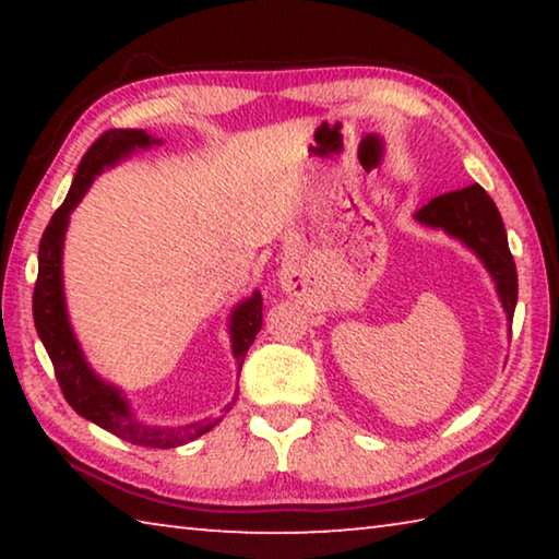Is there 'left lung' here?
<instances>
[{
	"mask_svg": "<svg viewBox=\"0 0 559 559\" xmlns=\"http://www.w3.org/2000/svg\"><path fill=\"white\" fill-rule=\"evenodd\" d=\"M416 219L427 226L449 231L478 253L498 286L500 302H503L508 320L513 323L518 302V271L513 253L508 249V234L498 206L490 200L480 185H468L463 189L433 197L416 212Z\"/></svg>",
	"mask_w": 559,
	"mask_h": 559,
	"instance_id": "8db88e82",
	"label": "left lung"
}]
</instances>
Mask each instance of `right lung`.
Wrapping results in <instances>:
<instances>
[{
  "instance_id": "right-lung-1",
  "label": "right lung",
  "mask_w": 559,
  "mask_h": 559,
  "mask_svg": "<svg viewBox=\"0 0 559 559\" xmlns=\"http://www.w3.org/2000/svg\"><path fill=\"white\" fill-rule=\"evenodd\" d=\"M159 145V140L150 138L145 130H106L103 135L88 147L83 155L75 177L71 182L69 194H66L63 204L53 212L49 226L41 236L39 243V276H36L34 286V325L39 333L46 353L51 357L56 382H59L66 402L71 404L75 414L83 419L98 424L100 429L116 433L118 439L138 443V447L150 449H175L182 443L192 441L202 433L210 431L216 421L204 419L189 427H175V429H159L140 424L135 416L130 414L128 402L122 400L116 386L98 380L88 367L79 343H75L73 330L69 325V316H66L63 306V283H61V251H63V234L66 224H69V214L73 206L81 202L86 194L93 179L103 167L116 165L120 157L130 155L135 147H150ZM261 316H263V298L261 293H253L249 300H243L231 316V347L236 362L246 357V349L253 345L257 333L261 330ZM234 404V402H231ZM224 406V412L231 409Z\"/></svg>"
}]
</instances>
